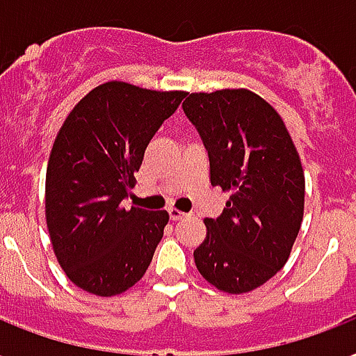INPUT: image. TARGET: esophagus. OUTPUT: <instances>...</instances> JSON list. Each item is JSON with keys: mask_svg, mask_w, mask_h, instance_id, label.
<instances>
[{"mask_svg": "<svg viewBox=\"0 0 356 356\" xmlns=\"http://www.w3.org/2000/svg\"><path fill=\"white\" fill-rule=\"evenodd\" d=\"M169 217H170V221H181V219L186 217V213H184V211H180V209L170 208L169 209Z\"/></svg>", "mask_w": 356, "mask_h": 356, "instance_id": "34e87169", "label": "esophagus"}]
</instances>
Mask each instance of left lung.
I'll return each mask as SVG.
<instances>
[{
  "label": "left lung",
  "instance_id": "8db88e82",
  "mask_svg": "<svg viewBox=\"0 0 356 356\" xmlns=\"http://www.w3.org/2000/svg\"><path fill=\"white\" fill-rule=\"evenodd\" d=\"M184 113L209 158V181L230 193L193 256L227 293H247L288 261L305 211V175L291 135L271 104L247 89L191 92Z\"/></svg>",
  "mask_w": 356,
  "mask_h": 356
}]
</instances>
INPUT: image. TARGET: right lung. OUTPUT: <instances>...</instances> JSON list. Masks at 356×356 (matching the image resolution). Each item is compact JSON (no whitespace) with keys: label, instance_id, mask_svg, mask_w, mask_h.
<instances>
[{"label":"right lung","instance_id":"add662e5","mask_svg":"<svg viewBox=\"0 0 356 356\" xmlns=\"http://www.w3.org/2000/svg\"><path fill=\"white\" fill-rule=\"evenodd\" d=\"M187 92L107 81L76 104L54 140L46 169V225L59 266L98 297L139 282L169 222L122 200L163 120Z\"/></svg>","mask_w":356,"mask_h":356}]
</instances>
